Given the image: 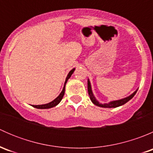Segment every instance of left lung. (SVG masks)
Returning <instances> with one entry per match:
<instances>
[{"label":"left lung","instance_id":"left-lung-1","mask_svg":"<svg viewBox=\"0 0 153 153\" xmlns=\"http://www.w3.org/2000/svg\"><path fill=\"white\" fill-rule=\"evenodd\" d=\"M87 87H88V93H89V98H90V100L92 101V102L95 105L98 106H101V107H104V108H115L118 107V106L124 105V104H126V102L129 101L130 99H132L134 97V95L136 94L137 91H138V89L135 91L132 94H131L130 95H129L128 97H126V98H122V99L120 100H116V101H112L109 103H105V104H101L98 100L95 98V95H94L93 92H92V86H91V84L89 80L88 79L87 81Z\"/></svg>","mask_w":153,"mask_h":153}]
</instances>
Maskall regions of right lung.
<instances>
[{"instance_id": "obj_1", "label": "right lung", "mask_w": 153, "mask_h": 153, "mask_svg": "<svg viewBox=\"0 0 153 153\" xmlns=\"http://www.w3.org/2000/svg\"><path fill=\"white\" fill-rule=\"evenodd\" d=\"M75 69V68H74V69H72V70H70V72L68 73L67 78H66L65 83H64V88H63L62 91H61V92L60 93V95H58V96L55 99H54L53 101H51V102H49V103H48V104H41V105H32V106L35 108H37V109H49V108L54 107V106L58 105V104L61 101V100H62L63 97H64V93H65V86H66V84H67L68 79H69V78L71 77V75H72V73L74 72Z\"/></svg>"}]
</instances>
